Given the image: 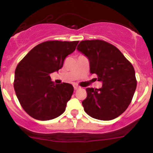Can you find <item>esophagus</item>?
<instances>
[{
	"mask_svg": "<svg viewBox=\"0 0 153 153\" xmlns=\"http://www.w3.org/2000/svg\"><path fill=\"white\" fill-rule=\"evenodd\" d=\"M79 86H76V85H74V89L75 90H78V89H79Z\"/></svg>",
	"mask_w": 153,
	"mask_h": 153,
	"instance_id": "1",
	"label": "esophagus"
}]
</instances>
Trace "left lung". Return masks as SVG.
<instances>
[{
    "instance_id": "left-lung-1",
    "label": "left lung",
    "mask_w": 153,
    "mask_h": 153,
    "mask_svg": "<svg viewBox=\"0 0 153 153\" xmlns=\"http://www.w3.org/2000/svg\"><path fill=\"white\" fill-rule=\"evenodd\" d=\"M77 50L89 59L90 73L96 74V80L102 83L100 89H86L84 111L97 120L117 118L130 105L136 91L133 65L118 48L102 40L81 41Z\"/></svg>"
}]
</instances>
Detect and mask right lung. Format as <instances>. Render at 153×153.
Here are the masks:
<instances>
[{"label":"right lung","mask_w":153,"mask_h":153,"mask_svg":"<svg viewBox=\"0 0 153 153\" xmlns=\"http://www.w3.org/2000/svg\"><path fill=\"white\" fill-rule=\"evenodd\" d=\"M79 41H47L28 52L15 70L14 88L22 108L42 121L59 117L65 111L73 93L67 83L55 84L50 75L63 67L67 56Z\"/></svg>","instance_id":"right-lung-1"}]
</instances>
